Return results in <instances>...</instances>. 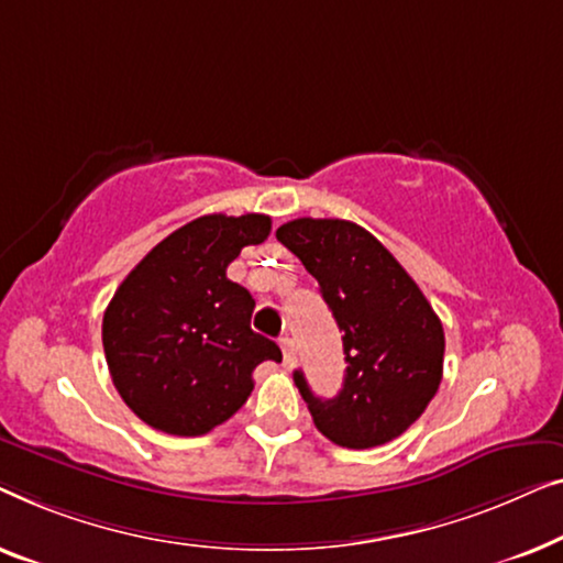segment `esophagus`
<instances>
[{"label":"esophagus","instance_id":"obj_1","mask_svg":"<svg viewBox=\"0 0 563 563\" xmlns=\"http://www.w3.org/2000/svg\"><path fill=\"white\" fill-rule=\"evenodd\" d=\"M280 350H283V364L285 367H292L296 364V344H292V339H280Z\"/></svg>","mask_w":563,"mask_h":563}]
</instances>
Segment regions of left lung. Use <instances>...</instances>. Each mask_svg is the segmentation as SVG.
Here are the masks:
<instances>
[{
	"instance_id": "8db88e82",
	"label": "left lung",
	"mask_w": 563,
	"mask_h": 563,
	"mask_svg": "<svg viewBox=\"0 0 563 563\" xmlns=\"http://www.w3.org/2000/svg\"><path fill=\"white\" fill-rule=\"evenodd\" d=\"M275 236L319 280L344 334L346 375L336 398H316L303 372H292L316 429L346 449L398 439L441 385L439 316L398 260L354 221L292 219Z\"/></svg>"
}]
</instances>
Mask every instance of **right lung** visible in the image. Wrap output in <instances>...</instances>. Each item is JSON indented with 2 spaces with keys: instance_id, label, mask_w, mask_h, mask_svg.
<instances>
[{
  "instance_id": "add662e5",
  "label": "right lung",
  "mask_w": 563,
  "mask_h": 563,
  "mask_svg": "<svg viewBox=\"0 0 563 563\" xmlns=\"http://www.w3.org/2000/svg\"><path fill=\"white\" fill-rule=\"evenodd\" d=\"M271 234L265 213H209L155 244L109 300L101 342L117 393L153 429L203 437L247 402L280 346L250 329L255 298L227 278Z\"/></svg>"
}]
</instances>
